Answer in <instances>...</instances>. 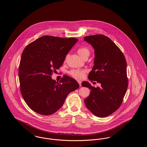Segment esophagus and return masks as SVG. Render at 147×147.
Here are the masks:
<instances>
[{"mask_svg":"<svg viewBox=\"0 0 147 147\" xmlns=\"http://www.w3.org/2000/svg\"><path fill=\"white\" fill-rule=\"evenodd\" d=\"M78 82L79 83V86H82V82H81L80 80H78Z\"/></svg>","mask_w":147,"mask_h":147,"instance_id":"1","label":"esophagus"}]
</instances>
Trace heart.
<instances>
[{
    "label": "heart",
    "mask_w": 147,
    "mask_h": 147,
    "mask_svg": "<svg viewBox=\"0 0 147 147\" xmlns=\"http://www.w3.org/2000/svg\"><path fill=\"white\" fill-rule=\"evenodd\" d=\"M77 52L78 54L82 57L84 58L86 56H89L90 54V51L88 47H79ZM86 70L84 69H73L70 71H69L68 73L71 75V76L74 77L78 79H82L86 74Z\"/></svg>",
    "instance_id": "1"
}]
</instances>
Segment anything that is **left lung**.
<instances>
[{"label":"left lung","mask_w":147,"mask_h":147,"mask_svg":"<svg viewBox=\"0 0 147 147\" xmlns=\"http://www.w3.org/2000/svg\"><path fill=\"white\" fill-rule=\"evenodd\" d=\"M84 40L94 50V65L88 79L100 84L94 88L88 82L82 85L91 90L84 100L88 110L98 117H106L121 106L128 87L127 63L120 49L105 35L86 36Z\"/></svg>","instance_id":"obj_1"}]
</instances>
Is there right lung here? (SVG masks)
I'll list each match as a JSON object with an SVG mask.
<instances>
[{"label":"right lung","instance_id":"obj_1","mask_svg":"<svg viewBox=\"0 0 147 147\" xmlns=\"http://www.w3.org/2000/svg\"><path fill=\"white\" fill-rule=\"evenodd\" d=\"M78 41L74 38L44 35L24 49L18 69L20 91L34 112L53 114L63 106L68 94L79 88L76 80L67 76L59 82L51 78Z\"/></svg>","mask_w":147,"mask_h":147}]
</instances>
